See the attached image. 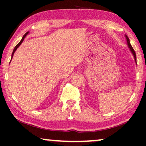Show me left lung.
<instances>
[{"label": "left lung", "instance_id": "1", "mask_svg": "<svg viewBox=\"0 0 146 146\" xmlns=\"http://www.w3.org/2000/svg\"><path fill=\"white\" fill-rule=\"evenodd\" d=\"M125 37H126V39H127V45H128V46H129V49H130V50L131 51V52H132L133 55L134 56L135 60V62H136V54H135V52L134 50H133V48H132V46H131V45L130 44V42H129V38H128V37H127V36H125Z\"/></svg>", "mask_w": 146, "mask_h": 146}]
</instances>
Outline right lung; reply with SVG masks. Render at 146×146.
<instances>
[{"instance_id":"add662e5","label":"right lung","mask_w":146,"mask_h":146,"mask_svg":"<svg viewBox=\"0 0 146 146\" xmlns=\"http://www.w3.org/2000/svg\"><path fill=\"white\" fill-rule=\"evenodd\" d=\"M28 33H29V32H28V33H26V34H25V35L23 36V38H22V40H21V41H20V42H19V44H17V46H16L15 47V48H14V50H13V54H12V58H13V55H14V53H15V52L16 51V50H17V49L18 48V47H19V46L21 44H22V42H23V40H24V38H25L26 37V36H27V34H28ZM12 58H11V59H12Z\"/></svg>"}]
</instances>
